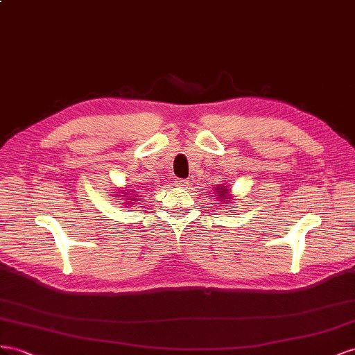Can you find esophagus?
Instances as JSON below:
<instances>
[{
	"label": "esophagus",
	"mask_w": 355,
	"mask_h": 355,
	"mask_svg": "<svg viewBox=\"0 0 355 355\" xmlns=\"http://www.w3.org/2000/svg\"><path fill=\"white\" fill-rule=\"evenodd\" d=\"M174 184L177 186V187H180V189H187L189 187V180H175L174 181Z\"/></svg>",
	"instance_id": "1"
}]
</instances>
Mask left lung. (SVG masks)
<instances>
[{
	"instance_id": "8db88e82",
	"label": "left lung",
	"mask_w": 355,
	"mask_h": 355,
	"mask_svg": "<svg viewBox=\"0 0 355 355\" xmlns=\"http://www.w3.org/2000/svg\"><path fill=\"white\" fill-rule=\"evenodd\" d=\"M214 190H216V196L220 202H225V204H232V202H234V198L230 195V189L225 183L216 186Z\"/></svg>"
}]
</instances>
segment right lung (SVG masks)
<instances>
[{
    "label": "right lung",
    "mask_w": 355,
    "mask_h": 355,
    "mask_svg": "<svg viewBox=\"0 0 355 355\" xmlns=\"http://www.w3.org/2000/svg\"><path fill=\"white\" fill-rule=\"evenodd\" d=\"M130 191H133L132 194L130 193ZM114 195H116L114 198H120V199L125 198L126 202H123V204L128 205V207H132L134 204H137V202H138L137 198H139V196H138V191H137V190H130V189L117 190V191H114Z\"/></svg>",
    "instance_id": "right-lung-1"
}]
</instances>
